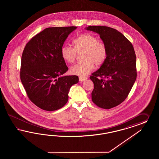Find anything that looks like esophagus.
<instances>
[{"label": "esophagus", "mask_w": 159, "mask_h": 159, "mask_svg": "<svg viewBox=\"0 0 159 159\" xmlns=\"http://www.w3.org/2000/svg\"><path fill=\"white\" fill-rule=\"evenodd\" d=\"M79 81H82V82L85 81V80H86L87 79V77H79Z\"/></svg>", "instance_id": "esophagus-1"}]
</instances>
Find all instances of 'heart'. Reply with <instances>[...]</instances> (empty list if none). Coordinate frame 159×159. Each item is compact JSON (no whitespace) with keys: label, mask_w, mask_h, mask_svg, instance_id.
Here are the masks:
<instances>
[{"label":"heart","mask_w":159,"mask_h":159,"mask_svg":"<svg viewBox=\"0 0 159 159\" xmlns=\"http://www.w3.org/2000/svg\"><path fill=\"white\" fill-rule=\"evenodd\" d=\"M96 35L91 33H84L73 41L74 48L66 45L61 48V56L63 59L68 63H73L76 57V52H84L82 62L73 65L70 68V72L80 76H86L94 67L102 65L107 57L106 45L98 41Z\"/></svg>","instance_id":"obj_1"}]
</instances>
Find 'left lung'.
Wrapping results in <instances>:
<instances>
[{
  "label": "left lung",
  "instance_id": "8db88e82",
  "mask_svg": "<svg viewBox=\"0 0 159 159\" xmlns=\"http://www.w3.org/2000/svg\"><path fill=\"white\" fill-rule=\"evenodd\" d=\"M85 29L99 34L107 49L105 62L90 77L94 83L92 101L100 108L110 109L125 100L136 81L134 48L116 29L99 25Z\"/></svg>",
  "mask_w": 159,
  "mask_h": 159
}]
</instances>
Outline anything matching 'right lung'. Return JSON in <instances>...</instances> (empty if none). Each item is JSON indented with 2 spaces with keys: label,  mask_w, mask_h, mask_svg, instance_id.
I'll return each instance as SVG.
<instances>
[{
  "label": "right lung",
  "mask_w": 159,
  "mask_h": 159,
  "mask_svg": "<svg viewBox=\"0 0 159 159\" xmlns=\"http://www.w3.org/2000/svg\"><path fill=\"white\" fill-rule=\"evenodd\" d=\"M77 27H49L26 44L21 57L20 79L30 100L43 110L55 111L68 101L77 76H62L68 70L61 48Z\"/></svg>",
  "instance_id": "right-lung-1"
}]
</instances>
